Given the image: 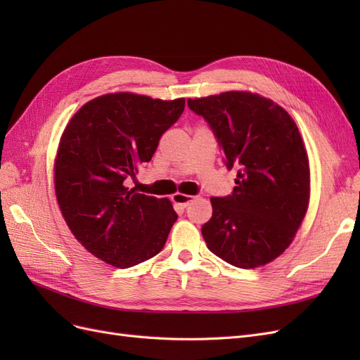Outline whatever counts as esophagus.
Segmentation results:
<instances>
[{
	"label": "esophagus",
	"mask_w": 360,
	"mask_h": 360,
	"mask_svg": "<svg viewBox=\"0 0 360 360\" xmlns=\"http://www.w3.org/2000/svg\"><path fill=\"white\" fill-rule=\"evenodd\" d=\"M172 201H174V204H176V205H180V207H183V209H184V207H186L189 202L193 201V197H192V195L177 192V193L172 195Z\"/></svg>",
	"instance_id": "esophagus-1"
}]
</instances>
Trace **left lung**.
I'll return each instance as SVG.
<instances>
[{
  "mask_svg": "<svg viewBox=\"0 0 360 360\" xmlns=\"http://www.w3.org/2000/svg\"><path fill=\"white\" fill-rule=\"evenodd\" d=\"M210 124L236 186L212 197L213 214L201 228L214 255L240 269L264 266L291 245L311 195L309 159L284 108L250 91L188 99Z\"/></svg>",
  "mask_w": 360,
  "mask_h": 360,
  "instance_id": "8db88e82",
  "label": "left lung"
}]
</instances>
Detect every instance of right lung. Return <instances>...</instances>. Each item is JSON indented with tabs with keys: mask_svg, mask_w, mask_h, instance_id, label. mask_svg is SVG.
Instances as JSON below:
<instances>
[{
	"mask_svg": "<svg viewBox=\"0 0 360 360\" xmlns=\"http://www.w3.org/2000/svg\"><path fill=\"white\" fill-rule=\"evenodd\" d=\"M184 99L118 91L96 97L69 120L53 163L57 202L90 254L126 269L158 255L177 221L168 198L126 188L177 122Z\"/></svg>",
	"mask_w": 360,
	"mask_h": 360,
	"instance_id": "obj_1",
	"label": "right lung"
}]
</instances>
